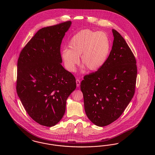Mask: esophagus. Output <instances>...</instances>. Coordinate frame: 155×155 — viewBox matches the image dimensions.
I'll return each mask as SVG.
<instances>
[{
  "instance_id": "obj_1",
  "label": "esophagus",
  "mask_w": 155,
  "mask_h": 155,
  "mask_svg": "<svg viewBox=\"0 0 155 155\" xmlns=\"http://www.w3.org/2000/svg\"><path fill=\"white\" fill-rule=\"evenodd\" d=\"M76 84H77V87L80 86V80H78V79L76 80Z\"/></svg>"
}]
</instances>
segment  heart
<instances>
[{
  "label": "heart",
  "mask_w": 155,
  "mask_h": 155,
  "mask_svg": "<svg viewBox=\"0 0 155 155\" xmlns=\"http://www.w3.org/2000/svg\"><path fill=\"white\" fill-rule=\"evenodd\" d=\"M68 48L61 52V58L67 70L73 72L79 62L89 71H96L104 66L111 51V41L104 32L90 29L81 30L68 42Z\"/></svg>",
  "instance_id": "1"
}]
</instances>
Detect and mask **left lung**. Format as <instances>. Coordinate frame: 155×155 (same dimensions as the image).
Masks as SVG:
<instances>
[{"label": "left lung", "instance_id": "left-lung-1", "mask_svg": "<svg viewBox=\"0 0 155 155\" xmlns=\"http://www.w3.org/2000/svg\"><path fill=\"white\" fill-rule=\"evenodd\" d=\"M110 55L102 68L81 81L84 109L95 125L104 127L118 119L134 96L137 76L135 58L125 39L112 30Z\"/></svg>", "mask_w": 155, "mask_h": 155}]
</instances>
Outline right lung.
Returning a JSON list of instances; mask_svg holds the SVG:
<instances>
[{
	"instance_id": "obj_1",
	"label": "right lung",
	"mask_w": 155,
	"mask_h": 155,
	"mask_svg": "<svg viewBox=\"0 0 155 155\" xmlns=\"http://www.w3.org/2000/svg\"><path fill=\"white\" fill-rule=\"evenodd\" d=\"M71 22L39 30L23 48L17 61L16 91L27 113L38 124L56 125L76 88L75 78L61 66L60 45Z\"/></svg>"
}]
</instances>
